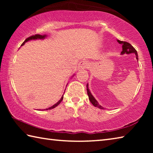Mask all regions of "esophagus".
<instances>
[{
	"label": "esophagus",
	"instance_id": "1",
	"mask_svg": "<svg viewBox=\"0 0 153 153\" xmlns=\"http://www.w3.org/2000/svg\"><path fill=\"white\" fill-rule=\"evenodd\" d=\"M89 66V63L87 61H82L79 62L78 65V69H86Z\"/></svg>",
	"mask_w": 153,
	"mask_h": 153
}]
</instances>
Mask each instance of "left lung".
Instances as JSON below:
<instances>
[{
	"mask_svg": "<svg viewBox=\"0 0 153 153\" xmlns=\"http://www.w3.org/2000/svg\"><path fill=\"white\" fill-rule=\"evenodd\" d=\"M117 41L118 42V43L120 44V45H122V51H121V55H124V54L129 55V54L134 53L136 55V58L137 59V61H138V53H137V51H136V49L130 45V44L127 42H123V41H120L119 40H117ZM86 87H87V93H88V95L89 100L91 102L92 104L96 107L101 108V109H104V107H102L101 105L98 104L97 100L95 99V98L93 97V95L91 94V92H90V89L88 88V84H87Z\"/></svg>",
	"mask_w": 153,
	"mask_h": 153,
	"instance_id": "8db88e82",
	"label": "left lung"
}]
</instances>
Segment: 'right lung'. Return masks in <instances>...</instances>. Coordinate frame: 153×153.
Segmentation results:
<instances>
[{"mask_svg":"<svg viewBox=\"0 0 153 153\" xmlns=\"http://www.w3.org/2000/svg\"><path fill=\"white\" fill-rule=\"evenodd\" d=\"M46 37H47V35H39V34H36V35H34V36H30V37L27 38V39H25V40L24 41V42H23V44H22V46L24 45V44H25V42H28V41H30V40H44V39H45V38H46ZM74 76V74L73 75V76H72V77H73ZM64 93H65V92H64ZM63 95L62 96L61 98V99L59 100L57 102L55 103V105H53V106H52V107H49L48 108H46V110L52 109V108H55L56 107H57V106H58L59 104H60L62 100H63Z\"/></svg>","mask_w":153,"mask_h":153,"instance_id":"1","label":"right lung"}]
</instances>
